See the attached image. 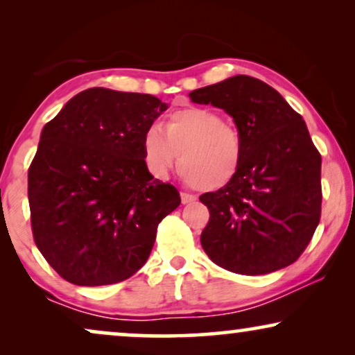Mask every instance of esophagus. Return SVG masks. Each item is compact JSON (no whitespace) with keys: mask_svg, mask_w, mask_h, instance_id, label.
Wrapping results in <instances>:
<instances>
[{"mask_svg":"<svg viewBox=\"0 0 355 355\" xmlns=\"http://www.w3.org/2000/svg\"><path fill=\"white\" fill-rule=\"evenodd\" d=\"M197 197L192 196V193H187V192H181V202L184 203V205H187V203H192L196 202Z\"/></svg>","mask_w":355,"mask_h":355,"instance_id":"obj_1","label":"esophagus"}]
</instances>
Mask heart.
<instances>
[{"label": "heart", "mask_w": 355, "mask_h": 355, "mask_svg": "<svg viewBox=\"0 0 355 355\" xmlns=\"http://www.w3.org/2000/svg\"><path fill=\"white\" fill-rule=\"evenodd\" d=\"M145 163L164 179L181 159L182 176L202 191H218L234 181L241 171L244 144L234 125L207 108L176 110L168 116L164 130L152 124L142 137Z\"/></svg>", "instance_id": "obj_1"}]
</instances>
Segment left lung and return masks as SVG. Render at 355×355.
I'll return each instance as SVG.
<instances>
[{
    "label": "left lung",
    "instance_id": "left-lung-1",
    "mask_svg": "<svg viewBox=\"0 0 355 355\" xmlns=\"http://www.w3.org/2000/svg\"><path fill=\"white\" fill-rule=\"evenodd\" d=\"M234 119L244 155L234 181L200 196L210 220L205 254L239 275L286 268L309 245L322 213V157L302 116L265 82L234 76L189 94Z\"/></svg>",
    "mask_w": 355,
    "mask_h": 355
}]
</instances>
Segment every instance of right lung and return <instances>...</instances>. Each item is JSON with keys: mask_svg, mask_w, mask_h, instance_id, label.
Instances as JSON below:
<instances>
[{"mask_svg": "<svg viewBox=\"0 0 355 355\" xmlns=\"http://www.w3.org/2000/svg\"><path fill=\"white\" fill-rule=\"evenodd\" d=\"M166 110L153 95L94 87L42 129L28 168L32 232L61 278L114 284L145 265L159 221L181 203L142 150L145 129Z\"/></svg>", "mask_w": 355, "mask_h": 355, "instance_id": "right-lung-1", "label": "right lung"}]
</instances>
